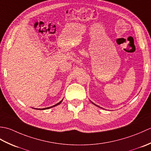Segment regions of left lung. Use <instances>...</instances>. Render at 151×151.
Segmentation results:
<instances>
[{"mask_svg":"<svg viewBox=\"0 0 151 151\" xmlns=\"http://www.w3.org/2000/svg\"><path fill=\"white\" fill-rule=\"evenodd\" d=\"M92 103H93V102H92ZM93 104H95L94 103H93ZM95 105H96V104H95ZM96 106H97V105H96Z\"/></svg>","mask_w":151,"mask_h":151,"instance_id":"1","label":"left lung"}]
</instances>
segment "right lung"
I'll return each instance as SVG.
<instances>
[{"label": "right lung", "mask_w": 151, "mask_h": 151, "mask_svg": "<svg viewBox=\"0 0 151 151\" xmlns=\"http://www.w3.org/2000/svg\"><path fill=\"white\" fill-rule=\"evenodd\" d=\"M62 102V100L60 102H59L58 103H57L56 104H55V105H54V106H50V107H48V108H41V109H40V110H46V109H49V108H52V107H54V106H57V105H58L59 104H60L61 102Z\"/></svg>", "instance_id": "obj_1"}]
</instances>
